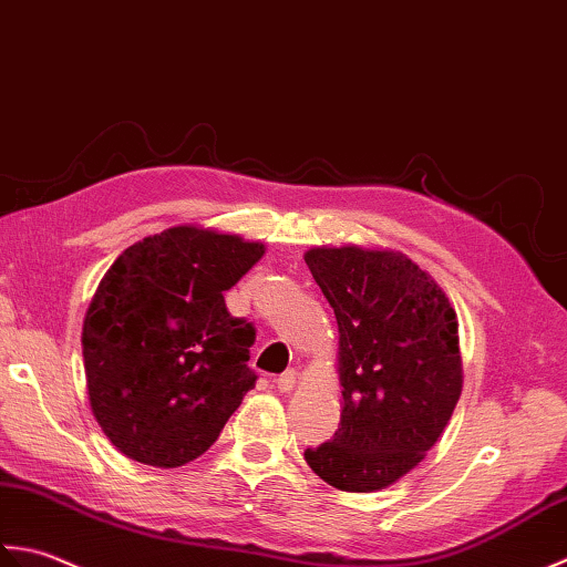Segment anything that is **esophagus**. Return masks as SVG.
I'll list each match as a JSON object with an SVG mask.
<instances>
[{"label":"esophagus","mask_w":567,"mask_h":567,"mask_svg":"<svg viewBox=\"0 0 567 567\" xmlns=\"http://www.w3.org/2000/svg\"><path fill=\"white\" fill-rule=\"evenodd\" d=\"M296 379H298L296 369H286V372L276 379V386H279L281 391H291L296 386Z\"/></svg>","instance_id":"esophagus-1"}]
</instances>
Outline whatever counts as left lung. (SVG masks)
Segmentation results:
<instances>
[{
    "label": "left lung",
    "instance_id": "obj_1",
    "mask_svg": "<svg viewBox=\"0 0 567 567\" xmlns=\"http://www.w3.org/2000/svg\"><path fill=\"white\" fill-rule=\"evenodd\" d=\"M310 274L338 318L340 425L306 450L342 492L386 489L437 443L462 394L457 316L429 271L391 249L313 247Z\"/></svg>",
    "mask_w": 567,
    "mask_h": 567
}]
</instances>
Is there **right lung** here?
Instances as JSON below:
<instances>
[{"mask_svg":"<svg viewBox=\"0 0 567 567\" xmlns=\"http://www.w3.org/2000/svg\"><path fill=\"white\" fill-rule=\"evenodd\" d=\"M261 241L178 225L124 249L83 322L90 409L110 443L142 465L181 467L225 429L257 374L254 326L229 291L264 257Z\"/></svg>","mask_w":567,"mask_h":567,"instance_id":"1","label":"right lung"}]
</instances>
